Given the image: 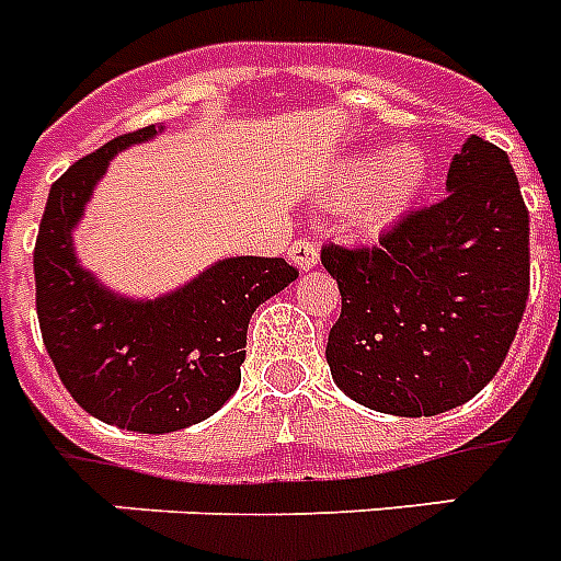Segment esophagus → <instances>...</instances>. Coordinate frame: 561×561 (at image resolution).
<instances>
[{
    "mask_svg": "<svg viewBox=\"0 0 561 561\" xmlns=\"http://www.w3.org/2000/svg\"><path fill=\"white\" fill-rule=\"evenodd\" d=\"M288 256L299 271H311V267H317V262H320V250H317L313 241L296 239L288 248Z\"/></svg>",
    "mask_w": 561,
    "mask_h": 561,
    "instance_id": "obj_1",
    "label": "esophagus"
}]
</instances>
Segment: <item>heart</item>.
<instances>
[{"label": "heart", "instance_id": "obj_1", "mask_svg": "<svg viewBox=\"0 0 561 561\" xmlns=\"http://www.w3.org/2000/svg\"><path fill=\"white\" fill-rule=\"evenodd\" d=\"M430 178L426 154L412 144L389 152L354 154L336 170L331 193L348 198V225L357 230H383L409 213Z\"/></svg>", "mask_w": 561, "mask_h": 561}]
</instances>
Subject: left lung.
<instances>
[{
  "instance_id": "obj_1",
  "label": "left lung",
  "mask_w": 561,
  "mask_h": 561,
  "mask_svg": "<svg viewBox=\"0 0 561 561\" xmlns=\"http://www.w3.org/2000/svg\"><path fill=\"white\" fill-rule=\"evenodd\" d=\"M343 311L328 334L334 383L363 407L432 417L502 368L530 290V216L504 149L467 138L446 198L368 248H322Z\"/></svg>"
}]
</instances>
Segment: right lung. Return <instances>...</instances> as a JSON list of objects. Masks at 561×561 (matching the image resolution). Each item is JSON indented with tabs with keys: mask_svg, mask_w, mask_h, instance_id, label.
<instances>
[{
	"mask_svg": "<svg viewBox=\"0 0 561 561\" xmlns=\"http://www.w3.org/2000/svg\"><path fill=\"white\" fill-rule=\"evenodd\" d=\"M163 126L108 140L54 181L34 248L36 317L68 394L98 421L163 435L207 421L241 383L248 322L299 276L285 259L233 256L154 299L108 290L75 253V227L108 161Z\"/></svg>",
	"mask_w": 561,
	"mask_h": 561,
	"instance_id": "obj_1",
	"label": "right lung"
}]
</instances>
